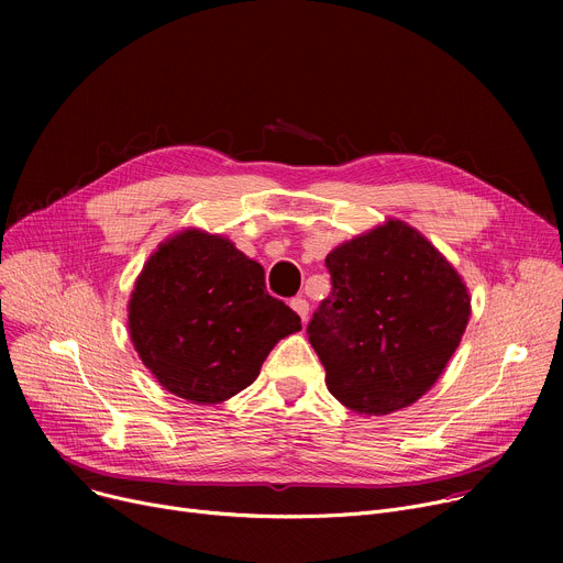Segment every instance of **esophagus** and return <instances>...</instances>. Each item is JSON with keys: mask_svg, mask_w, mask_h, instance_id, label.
Wrapping results in <instances>:
<instances>
[{"mask_svg": "<svg viewBox=\"0 0 563 563\" xmlns=\"http://www.w3.org/2000/svg\"><path fill=\"white\" fill-rule=\"evenodd\" d=\"M289 306H291V310L297 312L299 317H301V321L306 323V319H308V312H310V306H308V301L306 299H301V297H297V299H291L289 301Z\"/></svg>", "mask_w": 563, "mask_h": 563, "instance_id": "1", "label": "esophagus"}]
</instances>
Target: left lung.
<instances>
[{"mask_svg": "<svg viewBox=\"0 0 563 563\" xmlns=\"http://www.w3.org/2000/svg\"><path fill=\"white\" fill-rule=\"evenodd\" d=\"M333 291L308 340L329 393L358 416L416 404L445 372L470 321V291L454 264L399 219L327 255Z\"/></svg>", "mask_w": 563, "mask_h": 563, "instance_id": "8db88e82", "label": "left lung"}]
</instances>
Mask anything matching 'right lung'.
<instances>
[{
    "label": "right lung",
    "instance_id": "add662e5",
    "mask_svg": "<svg viewBox=\"0 0 563 563\" xmlns=\"http://www.w3.org/2000/svg\"><path fill=\"white\" fill-rule=\"evenodd\" d=\"M130 340L159 386L191 404L249 388L301 317L264 287L262 264L228 236L185 228L147 257L128 301Z\"/></svg>",
    "mask_w": 563,
    "mask_h": 563
}]
</instances>
